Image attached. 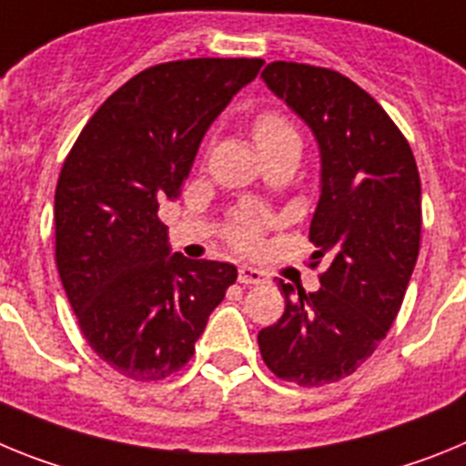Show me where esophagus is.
Returning a JSON list of instances; mask_svg holds the SVG:
<instances>
[{"mask_svg":"<svg viewBox=\"0 0 466 466\" xmlns=\"http://www.w3.org/2000/svg\"><path fill=\"white\" fill-rule=\"evenodd\" d=\"M238 279L242 284H261L266 279V273L258 268H252V266H240L238 268Z\"/></svg>","mask_w":466,"mask_h":466,"instance_id":"34e87169","label":"esophagus"}]
</instances>
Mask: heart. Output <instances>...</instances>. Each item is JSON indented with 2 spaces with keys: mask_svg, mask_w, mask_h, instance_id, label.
<instances>
[{
  "mask_svg": "<svg viewBox=\"0 0 466 466\" xmlns=\"http://www.w3.org/2000/svg\"><path fill=\"white\" fill-rule=\"evenodd\" d=\"M254 139H257L258 147H263V144L299 137H296L294 126L287 118L278 116V114H261L254 121ZM261 217H257L254 212H240L233 219V226H230V242L238 249H254L258 245V240H261Z\"/></svg>",
  "mask_w": 466,
  "mask_h": 466,
  "instance_id": "1",
  "label": "heart"
}]
</instances>
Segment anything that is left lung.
Here are the masks:
<instances>
[{"label": "left lung", "mask_w": 466, "mask_h": 466, "mask_svg": "<svg viewBox=\"0 0 466 466\" xmlns=\"http://www.w3.org/2000/svg\"><path fill=\"white\" fill-rule=\"evenodd\" d=\"M261 79L315 135L310 242L329 268L308 294L279 282L284 312L258 348L278 378L319 387L355 373L397 319L420 252V175L392 118L348 76L279 60Z\"/></svg>", "instance_id": "obj_1"}]
</instances>
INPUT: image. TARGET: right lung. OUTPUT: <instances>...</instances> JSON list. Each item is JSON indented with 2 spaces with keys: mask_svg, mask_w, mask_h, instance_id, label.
Returning <instances> with one entry per match:
<instances>
[{
  "mask_svg": "<svg viewBox=\"0 0 466 466\" xmlns=\"http://www.w3.org/2000/svg\"><path fill=\"white\" fill-rule=\"evenodd\" d=\"M261 65L196 57L144 69L106 97L65 160L57 273L90 348L133 380L179 371L236 282L233 263L172 254L158 208L179 198L208 127Z\"/></svg>",
  "mask_w": 466,
  "mask_h": 466,
  "instance_id": "right-lung-1",
  "label": "right lung"
}]
</instances>
